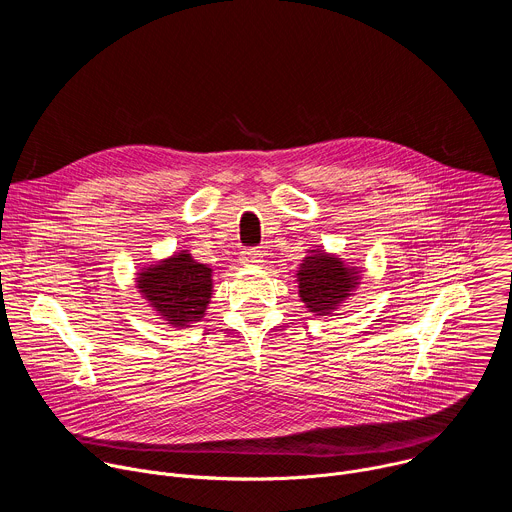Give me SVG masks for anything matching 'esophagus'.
Returning a JSON list of instances; mask_svg holds the SVG:
<instances>
[{"label":"esophagus","mask_w":512,"mask_h":512,"mask_svg":"<svg viewBox=\"0 0 512 512\" xmlns=\"http://www.w3.org/2000/svg\"><path fill=\"white\" fill-rule=\"evenodd\" d=\"M261 257H263V253L257 247H249V249L241 251V263H245V265H257V263H261Z\"/></svg>","instance_id":"obj_1"}]
</instances>
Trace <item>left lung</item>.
Segmentation results:
<instances>
[{"instance_id":"1","label":"left lung","mask_w":512,"mask_h":512,"mask_svg":"<svg viewBox=\"0 0 512 512\" xmlns=\"http://www.w3.org/2000/svg\"><path fill=\"white\" fill-rule=\"evenodd\" d=\"M358 279L356 267H346L338 257L324 251H312V255L300 263V298L316 316H328L352 296L350 291L358 285Z\"/></svg>"}]
</instances>
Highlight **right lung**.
Returning <instances> with one entry per match:
<instances>
[{
    "label": "right lung",
    "instance_id": "1",
    "mask_svg": "<svg viewBox=\"0 0 512 512\" xmlns=\"http://www.w3.org/2000/svg\"><path fill=\"white\" fill-rule=\"evenodd\" d=\"M139 294L174 328L202 320L212 298V269L192 259L190 253L160 261L137 273Z\"/></svg>",
    "mask_w": 512,
    "mask_h": 512
}]
</instances>
